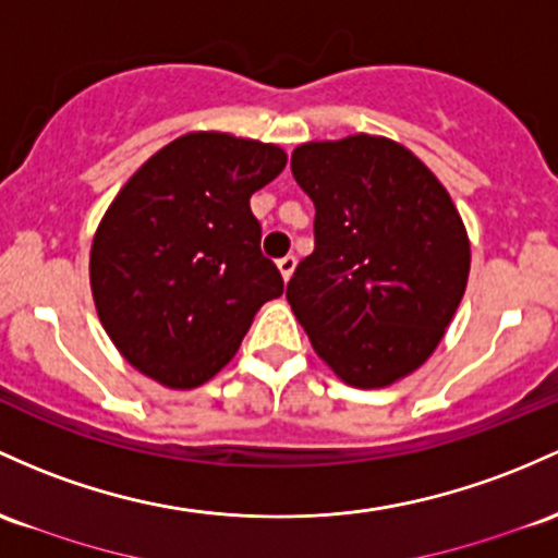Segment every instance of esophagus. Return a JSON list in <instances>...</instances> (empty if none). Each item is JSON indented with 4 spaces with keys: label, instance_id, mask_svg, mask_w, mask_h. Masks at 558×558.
Here are the masks:
<instances>
[{
    "label": "esophagus",
    "instance_id": "34e87169",
    "mask_svg": "<svg viewBox=\"0 0 558 558\" xmlns=\"http://www.w3.org/2000/svg\"><path fill=\"white\" fill-rule=\"evenodd\" d=\"M278 269L280 275H283V280H291L293 269H296V256H283V259H278Z\"/></svg>",
    "mask_w": 558,
    "mask_h": 558
}]
</instances>
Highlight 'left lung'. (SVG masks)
<instances>
[{
	"label": "left lung",
	"instance_id": "obj_1",
	"mask_svg": "<svg viewBox=\"0 0 558 558\" xmlns=\"http://www.w3.org/2000/svg\"><path fill=\"white\" fill-rule=\"evenodd\" d=\"M291 171L315 204V251L286 299L341 381L389 387L432 357L466 291L461 214L418 156L376 134L299 145Z\"/></svg>",
	"mask_w": 558,
	"mask_h": 558
}]
</instances>
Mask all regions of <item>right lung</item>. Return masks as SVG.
<instances>
[{
  "label": "right lung",
  "instance_id": "add662e5",
  "mask_svg": "<svg viewBox=\"0 0 558 558\" xmlns=\"http://www.w3.org/2000/svg\"><path fill=\"white\" fill-rule=\"evenodd\" d=\"M286 161L272 143L182 134L134 171L97 225V317L126 363L161 387L195 389L217 376L262 304L283 293L248 198Z\"/></svg>",
  "mask_w": 558,
  "mask_h": 558
}]
</instances>
